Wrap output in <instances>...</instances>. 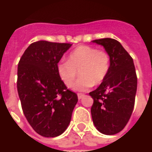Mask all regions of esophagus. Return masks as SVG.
Here are the masks:
<instances>
[{
    "instance_id": "obj_1",
    "label": "esophagus",
    "mask_w": 152,
    "mask_h": 152,
    "mask_svg": "<svg viewBox=\"0 0 152 152\" xmlns=\"http://www.w3.org/2000/svg\"><path fill=\"white\" fill-rule=\"evenodd\" d=\"M84 96H85V95H84V94H81V93H79V94H78V98H79V100H80V99H82Z\"/></svg>"
}]
</instances>
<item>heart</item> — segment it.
Listing matches in <instances>:
<instances>
[{"instance_id": "obj_1", "label": "heart", "mask_w": 152, "mask_h": 152, "mask_svg": "<svg viewBox=\"0 0 152 152\" xmlns=\"http://www.w3.org/2000/svg\"><path fill=\"white\" fill-rule=\"evenodd\" d=\"M110 56L106 50L89 45H80L69 54L67 61L58 62L57 73L63 84L75 91H88L93 85L102 84L110 70Z\"/></svg>"}]
</instances>
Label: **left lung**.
<instances>
[{
  "mask_svg": "<svg viewBox=\"0 0 152 152\" xmlns=\"http://www.w3.org/2000/svg\"><path fill=\"white\" fill-rule=\"evenodd\" d=\"M110 56V70L96 90L90 92L94 102L91 117L97 130L107 135L119 133L131 117L137 91L134 61L114 39H95Z\"/></svg>",
  "mask_w": 152,
  "mask_h": 152,
  "instance_id": "1",
  "label": "left lung"
}]
</instances>
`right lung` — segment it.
Segmentation results:
<instances>
[{
    "label": "right lung",
    "mask_w": 152,
    "mask_h": 152,
    "mask_svg": "<svg viewBox=\"0 0 152 152\" xmlns=\"http://www.w3.org/2000/svg\"><path fill=\"white\" fill-rule=\"evenodd\" d=\"M68 43L34 42L18 66V92L22 109L34 130L44 137H56L70 124L78 96L67 90L56 66L70 47Z\"/></svg>",
    "instance_id": "obj_1"
}]
</instances>
